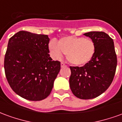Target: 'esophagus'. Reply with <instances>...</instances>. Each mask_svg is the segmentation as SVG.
I'll return each mask as SVG.
<instances>
[{"label": "esophagus", "instance_id": "esophagus-1", "mask_svg": "<svg viewBox=\"0 0 122 122\" xmlns=\"http://www.w3.org/2000/svg\"><path fill=\"white\" fill-rule=\"evenodd\" d=\"M66 65H65V64L64 63H63V62H61V67H64V66H65Z\"/></svg>", "mask_w": 122, "mask_h": 122}]
</instances>
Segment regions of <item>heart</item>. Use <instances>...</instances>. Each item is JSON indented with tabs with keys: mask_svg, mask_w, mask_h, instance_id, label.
Here are the masks:
<instances>
[{
	"mask_svg": "<svg viewBox=\"0 0 122 122\" xmlns=\"http://www.w3.org/2000/svg\"><path fill=\"white\" fill-rule=\"evenodd\" d=\"M53 58H61L65 54L69 63L75 66H84L94 57L96 47L94 42L89 38L68 36L58 41L51 40L48 44Z\"/></svg>",
	"mask_w": 122,
	"mask_h": 122,
	"instance_id": "b5f03b06",
	"label": "heart"
}]
</instances>
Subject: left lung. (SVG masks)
Instances as JSON below:
<instances>
[{"label":"left lung","instance_id":"obj_1","mask_svg":"<svg viewBox=\"0 0 122 122\" xmlns=\"http://www.w3.org/2000/svg\"><path fill=\"white\" fill-rule=\"evenodd\" d=\"M84 35L94 42L95 54L84 66H70L69 84L76 97L91 99L99 96L110 86L115 75L117 57L114 41L107 33L92 31Z\"/></svg>","mask_w":122,"mask_h":122}]
</instances>
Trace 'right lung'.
Here are the masks:
<instances>
[{"label": "right lung", "mask_w": 122, "mask_h": 122, "mask_svg": "<svg viewBox=\"0 0 122 122\" xmlns=\"http://www.w3.org/2000/svg\"><path fill=\"white\" fill-rule=\"evenodd\" d=\"M48 35L21 30L10 38L4 57V71L13 91L29 101L50 94L61 69L49 54Z\"/></svg>", "instance_id": "1"}]
</instances>
